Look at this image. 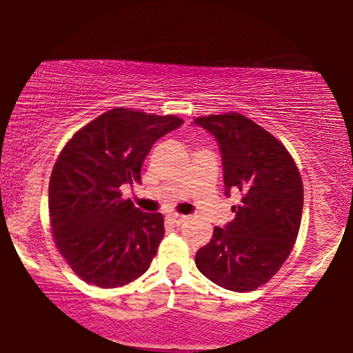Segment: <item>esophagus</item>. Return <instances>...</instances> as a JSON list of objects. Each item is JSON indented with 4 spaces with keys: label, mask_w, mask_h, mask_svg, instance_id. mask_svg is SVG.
I'll list each match as a JSON object with an SVG mask.
<instances>
[{
    "label": "esophagus",
    "mask_w": 353,
    "mask_h": 353,
    "mask_svg": "<svg viewBox=\"0 0 353 353\" xmlns=\"http://www.w3.org/2000/svg\"><path fill=\"white\" fill-rule=\"evenodd\" d=\"M168 219V221H170V223H173V225H176V226H180L181 223H185L186 221V215H178V214H170L167 216Z\"/></svg>",
    "instance_id": "esophagus-1"
}]
</instances>
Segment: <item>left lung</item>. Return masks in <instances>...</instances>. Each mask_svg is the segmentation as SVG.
I'll use <instances>...</instances> for the list:
<instances>
[{"label": "left lung", "mask_w": 353, "mask_h": 353, "mask_svg": "<svg viewBox=\"0 0 353 353\" xmlns=\"http://www.w3.org/2000/svg\"><path fill=\"white\" fill-rule=\"evenodd\" d=\"M214 134L223 163L225 196L241 191L234 219L215 226L196 252V267L228 291H255L281 268L296 244L303 207L301 173L288 149L244 115L194 119Z\"/></svg>", "instance_id": "obj_1"}]
</instances>
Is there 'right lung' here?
<instances>
[{"label": "right lung", "instance_id": "add662e5", "mask_svg": "<svg viewBox=\"0 0 353 353\" xmlns=\"http://www.w3.org/2000/svg\"><path fill=\"white\" fill-rule=\"evenodd\" d=\"M181 123L175 115L112 109L79 130L61 151L48 194L52 236L85 283L125 286L149 268L165 233L163 216L123 201L120 186L141 181L154 143Z\"/></svg>", "mask_w": 353, "mask_h": 353}]
</instances>
